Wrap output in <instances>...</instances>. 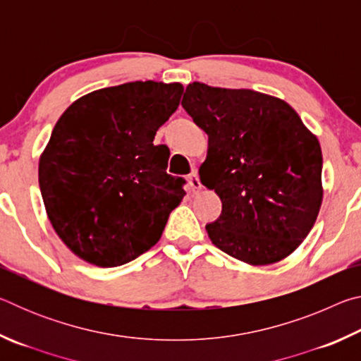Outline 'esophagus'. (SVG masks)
<instances>
[{
    "mask_svg": "<svg viewBox=\"0 0 361 361\" xmlns=\"http://www.w3.org/2000/svg\"><path fill=\"white\" fill-rule=\"evenodd\" d=\"M188 181H189V185H191V189H192L194 192H199L200 189H202V183H200V178H199V175H197V170H194V172L189 175Z\"/></svg>",
    "mask_w": 361,
    "mask_h": 361,
    "instance_id": "1",
    "label": "esophagus"
}]
</instances>
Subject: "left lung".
<instances>
[{
	"instance_id": "1",
	"label": "left lung",
	"mask_w": 361,
	"mask_h": 361,
	"mask_svg": "<svg viewBox=\"0 0 361 361\" xmlns=\"http://www.w3.org/2000/svg\"><path fill=\"white\" fill-rule=\"evenodd\" d=\"M183 108L209 135L200 181L223 212L205 226L212 243L252 266L282 261L319 216L322 148L288 103L250 89L191 82Z\"/></svg>"
}]
</instances>
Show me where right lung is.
<instances>
[{
	"label": "right lung",
	"mask_w": 361,
	"mask_h": 361,
	"mask_svg": "<svg viewBox=\"0 0 361 361\" xmlns=\"http://www.w3.org/2000/svg\"><path fill=\"white\" fill-rule=\"evenodd\" d=\"M181 94L180 82H127L82 95L57 121L39 188L52 228L85 262L116 267L148 252L185 197L167 148L152 143Z\"/></svg>",
	"instance_id": "right-lung-1"
}]
</instances>
